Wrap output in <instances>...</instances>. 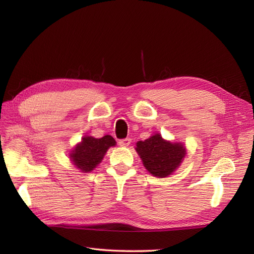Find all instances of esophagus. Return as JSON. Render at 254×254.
Here are the masks:
<instances>
[{
    "instance_id": "obj_1",
    "label": "esophagus",
    "mask_w": 254,
    "mask_h": 254,
    "mask_svg": "<svg viewBox=\"0 0 254 254\" xmlns=\"http://www.w3.org/2000/svg\"><path fill=\"white\" fill-rule=\"evenodd\" d=\"M130 143H131V139H130V137H126V139H122L119 141V144L123 146V147H127Z\"/></svg>"
}]
</instances>
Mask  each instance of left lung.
I'll return each mask as SVG.
<instances>
[{
	"label": "left lung",
	"instance_id": "1",
	"mask_svg": "<svg viewBox=\"0 0 254 254\" xmlns=\"http://www.w3.org/2000/svg\"><path fill=\"white\" fill-rule=\"evenodd\" d=\"M135 150L146 170L158 178H165L173 174L180 166L187 152L181 143L165 141L159 133L137 142Z\"/></svg>",
	"mask_w": 254,
	"mask_h": 254
}]
</instances>
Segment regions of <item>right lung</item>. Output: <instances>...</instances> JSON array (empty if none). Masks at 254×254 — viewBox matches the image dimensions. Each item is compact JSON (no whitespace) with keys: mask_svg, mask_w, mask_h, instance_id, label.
<instances>
[{"mask_svg":"<svg viewBox=\"0 0 254 254\" xmlns=\"http://www.w3.org/2000/svg\"><path fill=\"white\" fill-rule=\"evenodd\" d=\"M117 144L111 135H105L101 139L93 136H83L79 144L70 153L73 164L82 173H89L102 162L107 150Z\"/></svg>","mask_w":254,"mask_h":254,"instance_id":"obj_1","label":"right lung"}]
</instances>
